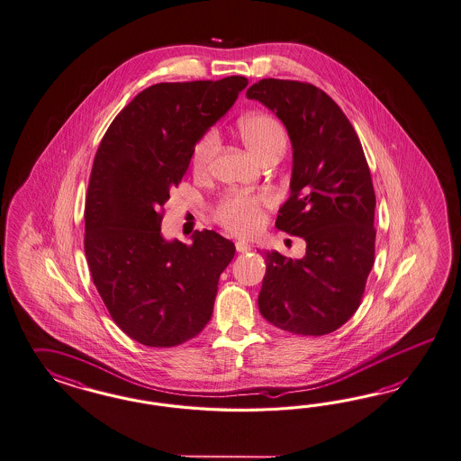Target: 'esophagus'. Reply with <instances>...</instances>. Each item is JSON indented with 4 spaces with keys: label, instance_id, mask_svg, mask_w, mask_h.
I'll return each instance as SVG.
<instances>
[{
    "label": "esophagus",
    "instance_id": "1",
    "mask_svg": "<svg viewBox=\"0 0 461 461\" xmlns=\"http://www.w3.org/2000/svg\"><path fill=\"white\" fill-rule=\"evenodd\" d=\"M235 249H237L238 253H249L251 250L250 245L245 243V241H237Z\"/></svg>",
    "mask_w": 461,
    "mask_h": 461
}]
</instances>
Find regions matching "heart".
<instances>
[{
  "label": "heart",
  "instance_id": "b5f03b06",
  "mask_svg": "<svg viewBox=\"0 0 461 461\" xmlns=\"http://www.w3.org/2000/svg\"><path fill=\"white\" fill-rule=\"evenodd\" d=\"M238 135L243 143L262 162L268 157L280 155L287 143L285 128L279 120L268 113L247 114L238 122ZM218 133L208 130L195 141L193 149V168L197 176L210 172L211 164L218 150ZM267 194H230L216 206V220L224 228L240 237H250L264 223V208L268 204Z\"/></svg>",
  "mask_w": 461,
  "mask_h": 461
}]
</instances>
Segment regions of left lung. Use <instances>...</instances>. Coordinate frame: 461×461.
<instances>
[{
    "instance_id": "1",
    "label": "left lung",
    "mask_w": 461,
    "mask_h": 461,
    "mask_svg": "<svg viewBox=\"0 0 461 461\" xmlns=\"http://www.w3.org/2000/svg\"><path fill=\"white\" fill-rule=\"evenodd\" d=\"M247 98L287 128L291 195L276 226L306 240L301 260L267 251L258 309L284 331L328 335L360 306L375 260V191L362 143L341 108L312 84L268 77L250 86Z\"/></svg>"
}]
</instances>
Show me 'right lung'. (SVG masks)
I'll return each mask as SVG.
<instances>
[{
	"instance_id": "add662e5",
	"label": "right lung",
	"mask_w": 461,
	"mask_h": 461,
	"mask_svg": "<svg viewBox=\"0 0 461 461\" xmlns=\"http://www.w3.org/2000/svg\"><path fill=\"white\" fill-rule=\"evenodd\" d=\"M247 84L243 76L154 84L116 114L99 143L84 208V251L113 321L145 347L182 345L211 320L233 241L211 230L195 231L191 245L167 241L160 223L195 141Z\"/></svg>"
}]
</instances>
